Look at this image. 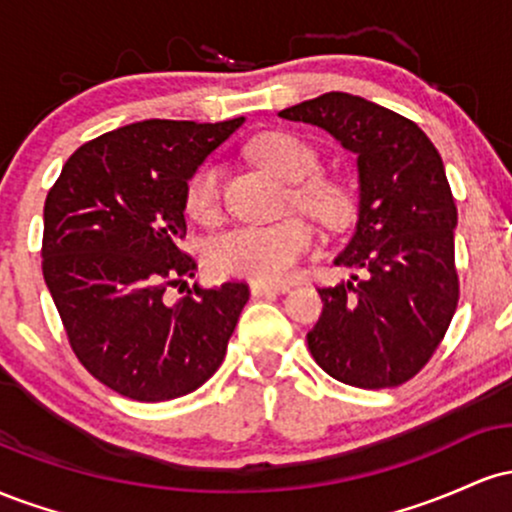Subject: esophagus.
Listing matches in <instances>:
<instances>
[{
  "label": "esophagus",
  "mask_w": 512,
  "mask_h": 512,
  "mask_svg": "<svg viewBox=\"0 0 512 512\" xmlns=\"http://www.w3.org/2000/svg\"><path fill=\"white\" fill-rule=\"evenodd\" d=\"M291 286L289 284H272V281H252L250 291L252 296H264V293H286Z\"/></svg>",
  "instance_id": "1"
}]
</instances>
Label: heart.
I'll list each match as a JSON object with an SVG mask.
<instances>
[{
  "label": "heart",
  "mask_w": 512,
  "mask_h": 512,
  "mask_svg": "<svg viewBox=\"0 0 512 512\" xmlns=\"http://www.w3.org/2000/svg\"><path fill=\"white\" fill-rule=\"evenodd\" d=\"M252 161L276 178L291 182V202L330 231L349 226L358 209V192L342 175L317 173L320 154L291 132H262L248 144ZM185 209L192 219L209 223L221 211V168L204 161L185 182ZM313 226L301 216L276 223H243L219 233L207 245V264L219 276L255 281L286 279L313 248Z\"/></svg>",
  "instance_id": "heart-1"
}]
</instances>
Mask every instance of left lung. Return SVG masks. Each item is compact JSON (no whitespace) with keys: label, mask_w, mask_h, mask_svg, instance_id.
<instances>
[{"label":"left lung","mask_w":512,"mask_h":512,"mask_svg":"<svg viewBox=\"0 0 512 512\" xmlns=\"http://www.w3.org/2000/svg\"><path fill=\"white\" fill-rule=\"evenodd\" d=\"M279 117L330 132L358 168L356 231L334 257L358 274L317 289L325 308L310 354L339 383H407L443 342L460 298L443 158L416 122L351 93H322Z\"/></svg>","instance_id":"obj_1"}]
</instances>
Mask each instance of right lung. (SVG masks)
Segmentation results:
<instances>
[{
    "mask_svg": "<svg viewBox=\"0 0 512 512\" xmlns=\"http://www.w3.org/2000/svg\"><path fill=\"white\" fill-rule=\"evenodd\" d=\"M243 117L144 120L74 151L45 199L43 276L76 358L137 402L195 392L221 366L250 289L226 281L175 303L197 264L185 238V182Z\"/></svg>",
    "mask_w": 512,
    "mask_h": 512,
    "instance_id": "add662e5",
    "label": "right lung"
}]
</instances>
